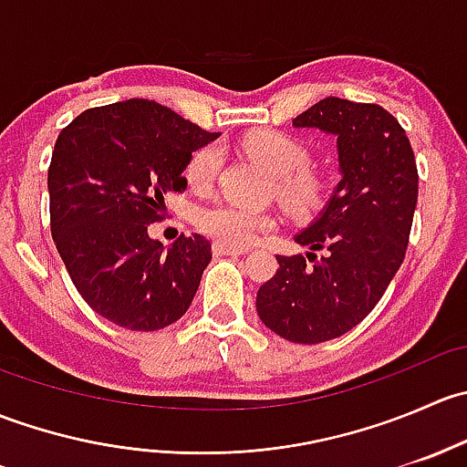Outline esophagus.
<instances>
[{
    "label": "esophagus",
    "mask_w": 467,
    "mask_h": 467,
    "mask_svg": "<svg viewBox=\"0 0 467 467\" xmlns=\"http://www.w3.org/2000/svg\"><path fill=\"white\" fill-rule=\"evenodd\" d=\"M212 251H214V255H246V248H239V246H230V244H223V242H214L212 244Z\"/></svg>",
    "instance_id": "34e87169"
}]
</instances>
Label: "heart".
I'll use <instances>...</instances> for the list:
<instances>
[{"label":"heart","instance_id":"1","mask_svg":"<svg viewBox=\"0 0 467 467\" xmlns=\"http://www.w3.org/2000/svg\"><path fill=\"white\" fill-rule=\"evenodd\" d=\"M244 153L273 176V192L277 201L289 212L307 216L317 212L325 201V182L314 169L307 167L309 153L294 138L275 130H257L242 140ZM221 169V149L216 144H205L190 158L187 181L203 190L214 182ZM196 225L216 242L230 246L253 244L262 233L275 225V219L266 212L244 210L230 203L205 205L196 212Z\"/></svg>","mask_w":467,"mask_h":467}]
</instances>
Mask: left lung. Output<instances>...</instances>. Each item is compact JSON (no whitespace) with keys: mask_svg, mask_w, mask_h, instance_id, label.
I'll list each match as a JSON object with an SVG mask.
<instances>
[{"mask_svg":"<svg viewBox=\"0 0 467 467\" xmlns=\"http://www.w3.org/2000/svg\"><path fill=\"white\" fill-rule=\"evenodd\" d=\"M337 138L338 181L321 214L296 234L307 257L275 255L280 268L257 291V314L291 343L329 341L375 309L404 260L418 203L407 133L378 103L327 97L294 119ZM317 250H325L323 258Z\"/></svg>","mask_w":467,"mask_h":467,"instance_id":"obj_1","label":"left lung"}]
</instances>
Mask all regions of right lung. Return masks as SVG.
Masks as SVG:
<instances>
[{
  "instance_id": "right-lung-1",
  "label": "right lung",
  "mask_w": 467,
  "mask_h": 467,
  "mask_svg": "<svg viewBox=\"0 0 467 467\" xmlns=\"http://www.w3.org/2000/svg\"><path fill=\"white\" fill-rule=\"evenodd\" d=\"M219 133L149 99L89 108L51 153V237L74 286L99 317L138 332L190 309L212 246L201 234L164 246L149 237L164 194L187 187L192 153Z\"/></svg>"
}]
</instances>
